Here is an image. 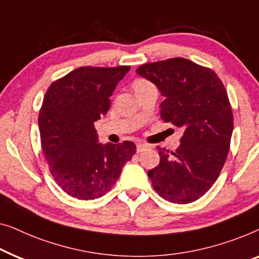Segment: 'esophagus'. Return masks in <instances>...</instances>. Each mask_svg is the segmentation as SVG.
<instances>
[{
    "label": "esophagus",
    "instance_id": "obj_1",
    "mask_svg": "<svg viewBox=\"0 0 259 259\" xmlns=\"http://www.w3.org/2000/svg\"><path fill=\"white\" fill-rule=\"evenodd\" d=\"M147 148H148V145L147 144H143V143H137V145H136L137 152H143Z\"/></svg>",
    "mask_w": 259,
    "mask_h": 259
}]
</instances>
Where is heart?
<instances>
[{
  "instance_id": "obj_1",
  "label": "heart",
  "mask_w": 259,
  "mask_h": 259,
  "mask_svg": "<svg viewBox=\"0 0 259 259\" xmlns=\"http://www.w3.org/2000/svg\"><path fill=\"white\" fill-rule=\"evenodd\" d=\"M151 82H149L148 79L145 78H137L136 81L134 82V89L135 92H138V90H142V89H145L148 88V87H151Z\"/></svg>"
}]
</instances>
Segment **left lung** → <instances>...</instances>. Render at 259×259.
Instances as JSON below:
<instances>
[{
    "label": "left lung",
    "instance_id": "1",
    "mask_svg": "<svg viewBox=\"0 0 259 259\" xmlns=\"http://www.w3.org/2000/svg\"><path fill=\"white\" fill-rule=\"evenodd\" d=\"M165 100L161 117L183 128L181 145L169 154L158 148L159 164L148 176L166 201L187 204L209 191L228 157L234 115L224 84L216 72L182 57L137 68Z\"/></svg>",
    "mask_w": 259,
    "mask_h": 259
}]
</instances>
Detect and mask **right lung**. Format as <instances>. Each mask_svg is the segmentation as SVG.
<instances>
[{"label":"right lung","mask_w":259,"mask_h":259,"mask_svg":"<svg viewBox=\"0 0 259 259\" xmlns=\"http://www.w3.org/2000/svg\"><path fill=\"white\" fill-rule=\"evenodd\" d=\"M129 70V65L81 67L47 90L38 115L42 151L54 180L71 197L87 201L107 194L136 152L131 141L98 143L94 126Z\"/></svg>","instance_id":"add662e5"}]
</instances>
